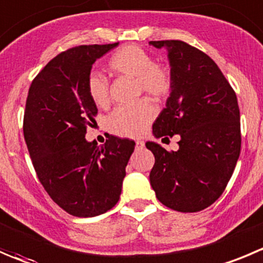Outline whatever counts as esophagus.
<instances>
[{
  "mask_svg": "<svg viewBox=\"0 0 263 263\" xmlns=\"http://www.w3.org/2000/svg\"><path fill=\"white\" fill-rule=\"evenodd\" d=\"M137 148H143L144 147V142L143 141H136Z\"/></svg>",
  "mask_w": 263,
  "mask_h": 263,
  "instance_id": "34e87169",
  "label": "esophagus"
}]
</instances>
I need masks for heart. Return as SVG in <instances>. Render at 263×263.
<instances>
[{
	"instance_id": "obj_1",
	"label": "heart",
	"mask_w": 263,
	"mask_h": 263,
	"mask_svg": "<svg viewBox=\"0 0 263 263\" xmlns=\"http://www.w3.org/2000/svg\"><path fill=\"white\" fill-rule=\"evenodd\" d=\"M109 73L116 77L134 80L136 96L147 94L154 101L166 98L173 87V74L164 63L154 62L151 54L138 46H124L115 51L107 61ZM87 92L99 108L111 106V92L106 77L91 73L87 79ZM154 104L147 98L141 99L130 107L117 108L107 120V127L112 134L124 138H137L146 132L155 119Z\"/></svg>"
}]
</instances>
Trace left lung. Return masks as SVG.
I'll return each instance as SVG.
<instances>
[{
	"label": "left lung",
	"mask_w": 263,
	"mask_h": 263,
	"mask_svg": "<svg viewBox=\"0 0 263 263\" xmlns=\"http://www.w3.org/2000/svg\"><path fill=\"white\" fill-rule=\"evenodd\" d=\"M166 47L173 87L152 125L156 138L179 134L178 151L155 142L149 182L160 202L177 212L208 208L226 189L240 155V111L236 94L211 57L179 40L149 41Z\"/></svg>",
	"instance_id": "8db88e82"
}]
</instances>
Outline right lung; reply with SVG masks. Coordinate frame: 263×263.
I'll use <instances>...</instances> for the list:
<instances>
[{"instance_id": "obj_1", "label": "right lung", "mask_w": 263, "mask_h": 263, "mask_svg": "<svg viewBox=\"0 0 263 263\" xmlns=\"http://www.w3.org/2000/svg\"><path fill=\"white\" fill-rule=\"evenodd\" d=\"M119 42L74 46L52 58L32 81L23 133L45 191L74 217H96L112 209L121 194L133 141L85 139L98 108L87 92L92 63Z\"/></svg>"}]
</instances>
